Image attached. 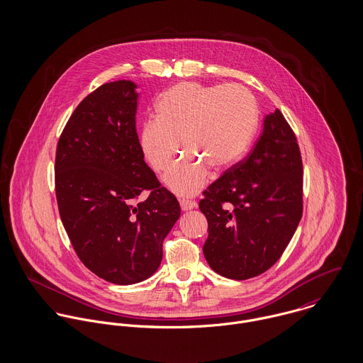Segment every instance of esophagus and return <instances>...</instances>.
I'll return each mask as SVG.
<instances>
[{"instance_id":"esophagus-1","label":"esophagus","mask_w":363,"mask_h":363,"mask_svg":"<svg viewBox=\"0 0 363 363\" xmlns=\"http://www.w3.org/2000/svg\"><path fill=\"white\" fill-rule=\"evenodd\" d=\"M180 207L183 211H190V209H194L197 207V204L194 201H190V200H182L180 201Z\"/></svg>"}]
</instances>
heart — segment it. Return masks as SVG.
Here are the masks:
<instances>
[{"label":"heart","instance_id":"heart-1","mask_svg":"<svg viewBox=\"0 0 363 363\" xmlns=\"http://www.w3.org/2000/svg\"><path fill=\"white\" fill-rule=\"evenodd\" d=\"M257 106L240 85L204 86L180 82L162 94L155 120L143 124L140 148L155 172L164 170L180 145L182 156L163 176L179 196L196 194L215 173L232 167L246 151L256 127Z\"/></svg>","mask_w":363,"mask_h":363}]
</instances>
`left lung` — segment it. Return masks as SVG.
<instances>
[{"label":"left lung","mask_w":363,"mask_h":363,"mask_svg":"<svg viewBox=\"0 0 363 363\" xmlns=\"http://www.w3.org/2000/svg\"><path fill=\"white\" fill-rule=\"evenodd\" d=\"M303 167L296 137L277 108L264 118L250 155L204 191L208 220L203 252L209 267L230 279L271 268L291 242L303 204Z\"/></svg>","instance_id":"8db88e82"}]
</instances>
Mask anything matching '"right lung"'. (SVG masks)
Masks as SVG:
<instances>
[{"label":"right lung","mask_w":363,"mask_h":363,"mask_svg":"<svg viewBox=\"0 0 363 363\" xmlns=\"http://www.w3.org/2000/svg\"><path fill=\"white\" fill-rule=\"evenodd\" d=\"M133 81L107 82L71 114L55 154L60 218L79 259L116 285L150 278L180 216L176 197L145 163ZM150 197L133 200L144 190Z\"/></svg>","instance_id":"right-lung-1"}]
</instances>
